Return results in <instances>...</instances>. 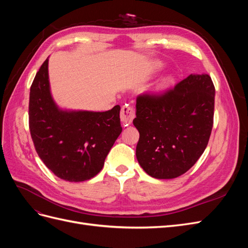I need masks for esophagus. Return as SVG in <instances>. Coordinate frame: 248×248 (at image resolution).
<instances>
[{
	"instance_id": "1",
	"label": "esophagus",
	"mask_w": 248,
	"mask_h": 248,
	"mask_svg": "<svg viewBox=\"0 0 248 248\" xmlns=\"http://www.w3.org/2000/svg\"><path fill=\"white\" fill-rule=\"evenodd\" d=\"M134 117H136V111H134V108L130 104H125L124 107H122L120 118H121V121L123 122V124H131Z\"/></svg>"
}]
</instances>
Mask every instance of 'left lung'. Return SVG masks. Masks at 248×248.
I'll list each match as a JSON object with an SVG mask.
<instances>
[{
  "instance_id": "1",
  "label": "left lung",
  "mask_w": 248,
  "mask_h": 248,
  "mask_svg": "<svg viewBox=\"0 0 248 248\" xmlns=\"http://www.w3.org/2000/svg\"><path fill=\"white\" fill-rule=\"evenodd\" d=\"M215 88L208 74H190L161 94L137 98V158L149 176L174 179L204 153L213 127Z\"/></svg>"
}]
</instances>
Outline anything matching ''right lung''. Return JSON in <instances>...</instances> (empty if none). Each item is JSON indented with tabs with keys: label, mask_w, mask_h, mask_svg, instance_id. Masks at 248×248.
I'll use <instances>...</instances> for the list:
<instances>
[{
	"label": "right lung",
	"mask_w": 248,
	"mask_h": 248,
	"mask_svg": "<svg viewBox=\"0 0 248 248\" xmlns=\"http://www.w3.org/2000/svg\"><path fill=\"white\" fill-rule=\"evenodd\" d=\"M29 126L36 152L60 179L81 182L95 177L122 132L120 106L107 111L61 109L52 99L48 59L30 90Z\"/></svg>",
	"instance_id": "1"
}]
</instances>
